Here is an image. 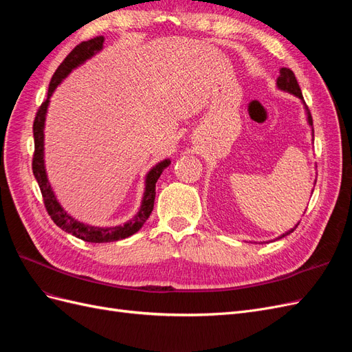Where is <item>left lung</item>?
Instances as JSON below:
<instances>
[{"instance_id": "obj_1", "label": "left lung", "mask_w": 352, "mask_h": 352, "mask_svg": "<svg viewBox=\"0 0 352 352\" xmlns=\"http://www.w3.org/2000/svg\"><path fill=\"white\" fill-rule=\"evenodd\" d=\"M278 87H279L280 89H283V91H287V92H291V94L296 95L298 98L304 100V98H302V92H301L300 85H298V80H296L295 74H294V72H292L291 69H286V67L280 69V76L278 78ZM305 109H307V114H308V123H310V124L313 126V117H311V114H310V110H308L307 105H305ZM296 226H298V225H296ZM296 226H295L292 230L286 232L285 235H282L280 238H283V236H286V235H289V233H292V232L296 229Z\"/></svg>"}]
</instances>
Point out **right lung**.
Returning <instances> with one entry per match:
<instances>
[{"label":"right lung","mask_w":352,"mask_h":352,"mask_svg":"<svg viewBox=\"0 0 352 352\" xmlns=\"http://www.w3.org/2000/svg\"><path fill=\"white\" fill-rule=\"evenodd\" d=\"M102 42H104V36H95L92 39L80 42L79 45H76L69 52L67 57L63 60L61 65L57 67L56 73L52 74L50 87H48L47 100L39 105L35 120H34L35 151H34V157H32V170H34V176L39 185L42 199H44V206H45V210L48 211L51 220L54 221L60 229H63L67 233H72L73 236H76L85 242H94V243L120 241L133 235V233H136L142 228V225L148 220V217H150L151 211L154 208L157 180L160 175L163 173V170L170 164V160H164V162L158 163L151 172L148 173L141 210L132 220L124 223L123 226L94 228V226L83 225V223L72 219L67 212L61 208L54 194H52L47 175H45V167H44V122H45V113L50 102V97L57 88V85L65 79L74 67L82 65L85 60H88L95 54V52L102 48Z\"/></svg>","instance_id":"add662e5"}]
</instances>
